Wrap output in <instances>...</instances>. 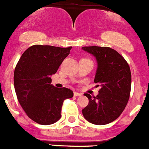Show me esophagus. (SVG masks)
I'll list each match as a JSON object with an SVG mask.
<instances>
[{
  "instance_id": "esophagus-1",
  "label": "esophagus",
  "mask_w": 149,
  "mask_h": 149,
  "mask_svg": "<svg viewBox=\"0 0 149 149\" xmlns=\"http://www.w3.org/2000/svg\"><path fill=\"white\" fill-rule=\"evenodd\" d=\"M73 95H74V96H81L82 94L79 93H77V92H74V93H73Z\"/></svg>"
}]
</instances>
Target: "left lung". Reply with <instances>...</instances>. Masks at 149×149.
<instances>
[{"label": "left lung", "instance_id": "obj_1", "mask_svg": "<svg viewBox=\"0 0 149 149\" xmlns=\"http://www.w3.org/2000/svg\"><path fill=\"white\" fill-rule=\"evenodd\" d=\"M82 49L96 58L98 68L94 82L101 87L96 96L84 94L89 104L82 114L90 123L107 124L116 120L126 107L131 92L130 68L126 59L109 47L85 46Z\"/></svg>", "mask_w": 149, "mask_h": 149}]
</instances>
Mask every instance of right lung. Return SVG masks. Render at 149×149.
Instances as JSON below:
<instances>
[{
	"mask_svg": "<svg viewBox=\"0 0 149 149\" xmlns=\"http://www.w3.org/2000/svg\"><path fill=\"white\" fill-rule=\"evenodd\" d=\"M72 47L60 48L34 45L22 54L14 73V85L20 106L29 118L41 125H50L61 118L64 101L73 96L66 87L51 84Z\"/></svg>",
	"mask_w": 149,
	"mask_h": 149,
	"instance_id": "right-lung-1",
	"label": "right lung"
}]
</instances>
